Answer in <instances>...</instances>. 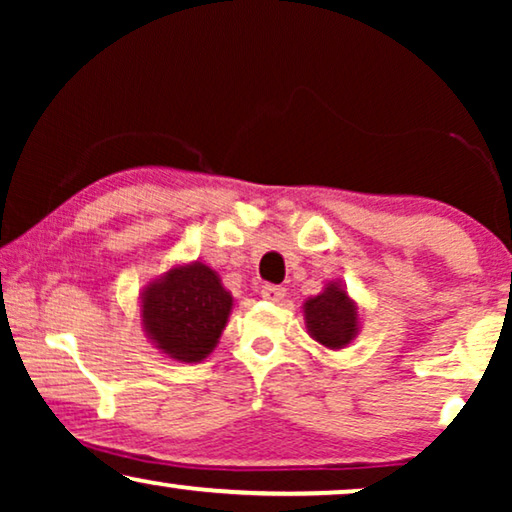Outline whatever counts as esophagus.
Returning <instances> with one entry per match:
<instances>
[{
	"label": "esophagus",
	"instance_id": "1",
	"mask_svg": "<svg viewBox=\"0 0 512 512\" xmlns=\"http://www.w3.org/2000/svg\"><path fill=\"white\" fill-rule=\"evenodd\" d=\"M284 289L282 286H275V284H265L263 289H261V296L265 298V300H270V303H279V300L284 298Z\"/></svg>",
	"mask_w": 512,
	"mask_h": 512
}]
</instances>
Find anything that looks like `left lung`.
Listing matches in <instances>:
<instances>
[{
	"label": "left lung",
	"mask_w": 512,
	"mask_h": 512,
	"mask_svg": "<svg viewBox=\"0 0 512 512\" xmlns=\"http://www.w3.org/2000/svg\"><path fill=\"white\" fill-rule=\"evenodd\" d=\"M303 317L312 340L328 349H342L359 335V305L340 282H328L319 296L303 303Z\"/></svg>",
	"instance_id": "obj_1"
}]
</instances>
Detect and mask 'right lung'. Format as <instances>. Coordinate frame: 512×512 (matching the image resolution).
I'll list each match as a JSON object with an SVG mask.
<instances>
[{
  "mask_svg": "<svg viewBox=\"0 0 512 512\" xmlns=\"http://www.w3.org/2000/svg\"><path fill=\"white\" fill-rule=\"evenodd\" d=\"M146 338L174 361L198 363L219 345L233 296L209 265H172L139 296Z\"/></svg>",
  "mask_w": 512,
  "mask_h": 512,
  "instance_id": "right-lung-1",
  "label": "right lung"
}]
</instances>
